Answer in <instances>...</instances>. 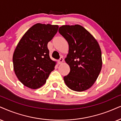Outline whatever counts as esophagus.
Returning a JSON list of instances; mask_svg holds the SVG:
<instances>
[{"mask_svg":"<svg viewBox=\"0 0 121 121\" xmlns=\"http://www.w3.org/2000/svg\"><path fill=\"white\" fill-rule=\"evenodd\" d=\"M63 62H64V59L62 57H60V59L58 60V63H59V64H62Z\"/></svg>","mask_w":121,"mask_h":121,"instance_id":"esophagus-1","label":"esophagus"}]
</instances>
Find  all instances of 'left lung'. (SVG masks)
Returning <instances> with one entry per match:
<instances>
[{"label": "left lung", "instance_id": "left-lung-1", "mask_svg": "<svg viewBox=\"0 0 121 121\" xmlns=\"http://www.w3.org/2000/svg\"><path fill=\"white\" fill-rule=\"evenodd\" d=\"M59 32L69 44L65 61L70 71L64 77V82L73 91H86L94 84L102 69V52L98 42L79 24L62 26Z\"/></svg>", "mask_w": 121, "mask_h": 121}]
</instances>
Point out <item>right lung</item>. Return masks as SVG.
I'll return each mask as SVG.
<instances>
[{"label": "right lung", "mask_w": 121, "mask_h": 121, "mask_svg": "<svg viewBox=\"0 0 121 121\" xmlns=\"http://www.w3.org/2000/svg\"><path fill=\"white\" fill-rule=\"evenodd\" d=\"M59 26L37 23L20 39L14 51L15 74L24 86L32 89L45 84L56 62L50 59L47 43L57 33Z\"/></svg>", "instance_id": "right-lung-1"}]
</instances>
